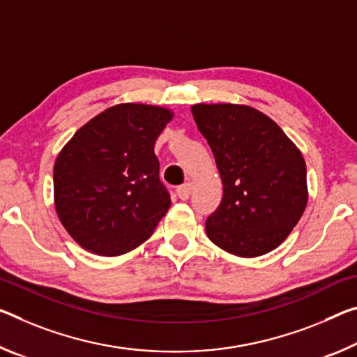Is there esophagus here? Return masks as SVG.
Here are the masks:
<instances>
[{
  "label": "esophagus",
  "mask_w": 357,
  "mask_h": 357,
  "mask_svg": "<svg viewBox=\"0 0 357 357\" xmlns=\"http://www.w3.org/2000/svg\"><path fill=\"white\" fill-rule=\"evenodd\" d=\"M176 194L181 200H188L192 194V184L185 183L183 185H179V188L176 189Z\"/></svg>",
  "instance_id": "1"
}]
</instances>
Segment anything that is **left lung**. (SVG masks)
Listing matches in <instances>:
<instances>
[{
	"instance_id": "left-lung-1",
	"label": "left lung",
	"mask_w": 357,
	"mask_h": 357,
	"mask_svg": "<svg viewBox=\"0 0 357 357\" xmlns=\"http://www.w3.org/2000/svg\"><path fill=\"white\" fill-rule=\"evenodd\" d=\"M224 195L206 235L238 257L264 256L287 238L308 202L302 152L264 112L246 105H194Z\"/></svg>"
}]
</instances>
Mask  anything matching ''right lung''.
<instances>
[{"mask_svg": "<svg viewBox=\"0 0 357 357\" xmlns=\"http://www.w3.org/2000/svg\"><path fill=\"white\" fill-rule=\"evenodd\" d=\"M172 119L167 107L116 105L90 119L56 155V214L84 250L121 256L165 216L172 200L158 179L154 144Z\"/></svg>", "mask_w": 357, "mask_h": 357, "instance_id": "obj_1", "label": "right lung"}]
</instances>
